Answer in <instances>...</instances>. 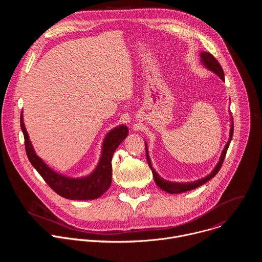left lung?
I'll return each mask as SVG.
<instances>
[{
    "mask_svg": "<svg viewBox=\"0 0 262 262\" xmlns=\"http://www.w3.org/2000/svg\"><path fill=\"white\" fill-rule=\"evenodd\" d=\"M200 57H201V62L202 64L207 68L209 69L210 71L214 72L216 76L222 80V81H225V77H224V71H223V68L222 66L220 65V63L217 62V60L210 54V53H207V52H202L200 54ZM232 136H233V119L231 117V127H230V135H229V140L227 142V144L225 145V148L223 149L222 151V155H221V158H220V161L217 163V165L214 167V169L211 171V173L205 177H203L202 179H198V180H195V181H192V182H173V181H169V180H166L164 179L163 177H161L157 172L156 170L152 168V165H151V161H150V158H149V155H148V147H147V143L145 141V149H146V158H147V162H148V165L149 167H150L151 171H152V175L155 177V181L157 183V185L159 186L160 189H162L163 191H166L167 193H170V194H179V193H183V192H188V191H191V190H194L196 188H198V186L206 183L208 180H210L211 178H213L216 173L219 172V170L221 169L222 167V164L224 162V159H225L226 157V152L228 150V147H229V144L232 140Z\"/></svg>",
    "mask_w": 262,
    "mask_h": 262,
    "instance_id": "obj_1",
    "label": "left lung"
}]
</instances>
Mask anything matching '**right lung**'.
<instances>
[{"label": "right lung", "mask_w": 262, "mask_h": 262, "mask_svg": "<svg viewBox=\"0 0 262 262\" xmlns=\"http://www.w3.org/2000/svg\"><path fill=\"white\" fill-rule=\"evenodd\" d=\"M23 119L21 113L20 127L25 137L27 157L53 191L61 197L70 200H93L99 198L107 191L112 182V158L119 144L127 137V126L119 125L107 133L102 143V151L98 165L90 175L71 178L55 172L36 155Z\"/></svg>", "instance_id": "right-lung-1"}]
</instances>
